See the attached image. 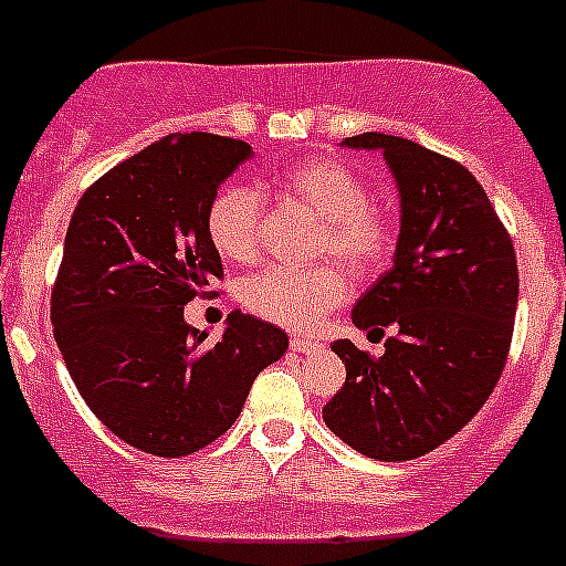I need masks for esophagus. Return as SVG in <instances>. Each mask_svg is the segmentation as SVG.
<instances>
[{
  "instance_id": "esophagus-1",
  "label": "esophagus",
  "mask_w": 566,
  "mask_h": 566,
  "mask_svg": "<svg viewBox=\"0 0 566 566\" xmlns=\"http://www.w3.org/2000/svg\"><path fill=\"white\" fill-rule=\"evenodd\" d=\"M290 348H293V352H298V355H310V352H315V348H318V340H313V337H304V335H293L290 337Z\"/></svg>"
}]
</instances>
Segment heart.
<instances>
[{"label": "heart", "mask_w": 566, "mask_h": 566, "mask_svg": "<svg viewBox=\"0 0 566 566\" xmlns=\"http://www.w3.org/2000/svg\"><path fill=\"white\" fill-rule=\"evenodd\" d=\"M271 187L279 198L318 220V256H335L352 273H374L394 251V218L371 206L368 184L343 161L304 158L279 172ZM262 218L265 203L256 189L242 184L220 189L206 211V231L214 251L229 262H253L262 240ZM340 265L318 262L307 271L268 268L242 284V304L259 318L307 329L346 298L348 282Z\"/></svg>", "instance_id": "b5f03b06"}]
</instances>
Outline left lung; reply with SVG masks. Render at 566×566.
<instances>
[{
  "instance_id": "left-lung-1",
  "label": "left lung",
  "mask_w": 566,
  "mask_h": 566,
  "mask_svg": "<svg viewBox=\"0 0 566 566\" xmlns=\"http://www.w3.org/2000/svg\"><path fill=\"white\" fill-rule=\"evenodd\" d=\"M343 147L382 153L402 214L394 265L352 310L357 329L394 335L379 360L352 340L332 343L346 382L324 421L360 455L413 461L467 427L503 374L520 301L516 253L463 164L374 130Z\"/></svg>"
}]
</instances>
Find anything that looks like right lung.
Returning a JSON list of instances; mask_svg holds the SVG:
<instances>
[{"label":"right lung","mask_w":566,"mask_h":566,"mask_svg":"<svg viewBox=\"0 0 566 566\" xmlns=\"http://www.w3.org/2000/svg\"><path fill=\"white\" fill-rule=\"evenodd\" d=\"M251 153L214 134L164 136L94 181L69 220L57 348L92 413L150 455H192L223 436L256 374L287 352V335L253 315L231 313L214 343L184 321L223 276L206 211Z\"/></svg>","instance_id":"1"}]
</instances>
